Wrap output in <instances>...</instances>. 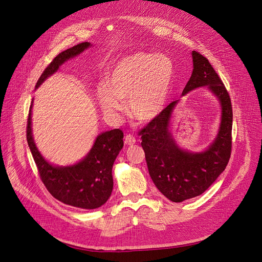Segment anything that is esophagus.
<instances>
[{"label": "esophagus", "instance_id": "34e87169", "mask_svg": "<svg viewBox=\"0 0 262 262\" xmlns=\"http://www.w3.org/2000/svg\"><path fill=\"white\" fill-rule=\"evenodd\" d=\"M124 142H125L128 145H133V144L136 143V138L132 134H127L125 136V138H124Z\"/></svg>", "mask_w": 262, "mask_h": 262}]
</instances>
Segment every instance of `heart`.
Instances as JSON below:
<instances>
[{"label":"heart","instance_id":"obj_1","mask_svg":"<svg viewBox=\"0 0 262 262\" xmlns=\"http://www.w3.org/2000/svg\"><path fill=\"white\" fill-rule=\"evenodd\" d=\"M174 67L158 53L136 52L118 60L110 69L106 84L98 88L100 106L108 115L123 112L128 100L132 116L140 122L155 120L167 104Z\"/></svg>","mask_w":262,"mask_h":262}]
</instances>
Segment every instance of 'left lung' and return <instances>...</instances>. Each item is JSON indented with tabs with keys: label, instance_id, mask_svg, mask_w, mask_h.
Returning <instances> with one entry per match:
<instances>
[{
	"label": "left lung",
	"instance_id": "obj_1",
	"mask_svg": "<svg viewBox=\"0 0 262 262\" xmlns=\"http://www.w3.org/2000/svg\"><path fill=\"white\" fill-rule=\"evenodd\" d=\"M193 71L182 95L207 86L222 107L221 125L213 143L201 153H191L178 147L169 129L173 101L162 113L140 130L148 173L161 193L175 203L201 195L221 174L231 153L232 107L222 79L209 60L196 51L192 52Z\"/></svg>",
	"mask_w": 262,
	"mask_h": 262
}]
</instances>
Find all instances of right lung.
Listing matches in <instances>:
<instances>
[{
    "label": "right lung",
    "mask_w": 262,
    "mask_h": 262,
    "mask_svg": "<svg viewBox=\"0 0 262 262\" xmlns=\"http://www.w3.org/2000/svg\"><path fill=\"white\" fill-rule=\"evenodd\" d=\"M90 47L81 42L59 53L45 69L36 88L58 70L68 59L77 56ZM26 139L34 157L41 181L50 193L63 204L81 209L101 207L109 199L114 188L113 166L123 147V132L119 128L102 133L87 156L70 167H54L41 154L32 135V105L26 125Z\"/></svg>",
    "instance_id": "right-lung-1"
}]
</instances>
